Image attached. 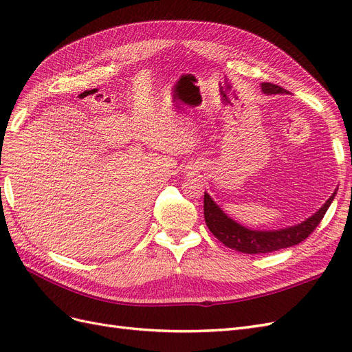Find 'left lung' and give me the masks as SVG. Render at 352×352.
<instances>
[{
	"label": "left lung",
	"instance_id": "1",
	"mask_svg": "<svg viewBox=\"0 0 352 352\" xmlns=\"http://www.w3.org/2000/svg\"><path fill=\"white\" fill-rule=\"evenodd\" d=\"M261 89L264 94H287L283 88L273 83H261ZM335 195L336 192L326 201V204L314 216L302 221L301 225L273 232L251 230L241 226L239 223L228 217L208 194L204 195V219L210 232L226 247L243 254H267L294 247L310 236L324 217Z\"/></svg>",
	"mask_w": 352,
	"mask_h": 352
}]
</instances>
